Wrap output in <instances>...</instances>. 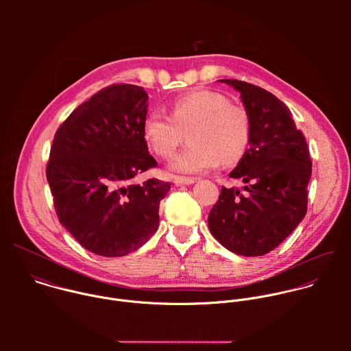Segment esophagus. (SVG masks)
Listing matches in <instances>:
<instances>
[{
    "instance_id": "obj_1",
    "label": "esophagus",
    "mask_w": 351,
    "mask_h": 351,
    "mask_svg": "<svg viewBox=\"0 0 351 351\" xmlns=\"http://www.w3.org/2000/svg\"><path fill=\"white\" fill-rule=\"evenodd\" d=\"M195 180L193 178H176L173 180V183L176 186H189V184H193Z\"/></svg>"
}]
</instances>
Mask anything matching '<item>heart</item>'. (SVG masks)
Wrapping results in <instances>:
<instances>
[{
    "label": "heart",
    "mask_w": 351,
    "mask_h": 351,
    "mask_svg": "<svg viewBox=\"0 0 351 351\" xmlns=\"http://www.w3.org/2000/svg\"><path fill=\"white\" fill-rule=\"evenodd\" d=\"M187 133L191 144L172 160L169 169L202 175L221 162L230 165L243 158L252 141V119L225 94L195 90L175 99L171 117L152 111L143 121L144 140L161 158L172 157Z\"/></svg>",
    "instance_id": "1"
}]
</instances>
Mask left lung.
Masks as SVG:
<instances>
[{
	"label": "left lung",
	"instance_id": "1",
	"mask_svg": "<svg viewBox=\"0 0 351 351\" xmlns=\"http://www.w3.org/2000/svg\"><path fill=\"white\" fill-rule=\"evenodd\" d=\"M219 82L240 93L252 119V141L229 173L245 183L244 191L222 187L208 228L229 252L258 257L278 247L307 214L313 172L308 145L289 108L272 93L236 79Z\"/></svg>",
	"mask_w": 351,
	"mask_h": 351
}]
</instances>
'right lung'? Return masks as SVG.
Here are the masks:
<instances>
[{
    "label": "right lung",
    "mask_w": 351,
    "mask_h": 351,
    "mask_svg": "<svg viewBox=\"0 0 351 351\" xmlns=\"http://www.w3.org/2000/svg\"><path fill=\"white\" fill-rule=\"evenodd\" d=\"M148 95L112 84L80 104L58 128L47 180L61 225L88 252L122 257L152 237L171 183L133 178L157 167L143 136Z\"/></svg>",
    "instance_id": "add662e5"
}]
</instances>
